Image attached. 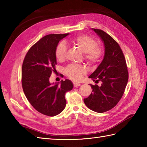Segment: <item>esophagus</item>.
<instances>
[{"label": "esophagus", "instance_id": "34e87169", "mask_svg": "<svg viewBox=\"0 0 147 147\" xmlns=\"http://www.w3.org/2000/svg\"><path fill=\"white\" fill-rule=\"evenodd\" d=\"M81 85L80 83H74V84H73V86H74V87H78V86H80Z\"/></svg>", "mask_w": 147, "mask_h": 147}]
</instances>
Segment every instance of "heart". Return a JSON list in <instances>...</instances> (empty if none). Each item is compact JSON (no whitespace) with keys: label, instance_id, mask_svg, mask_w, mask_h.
Returning <instances> with one entry per match:
<instances>
[{"label":"heart","instance_id":"obj_1","mask_svg":"<svg viewBox=\"0 0 147 147\" xmlns=\"http://www.w3.org/2000/svg\"><path fill=\"white\" fill-rule=\"evenodd\" d=\"M71 43L84 52L85 60L89 64L97 63L102 58L104 49L98 45L92 37L86 35H78L71 39ZM67 46L63 42H59L55 48V55L59 61H63L66 57ZM65 73L71 80L78 82L86 74V68L82 65L71 64L65 67Z\"/></svg>","mask_w":147,"mask_h":147}]
</instances>
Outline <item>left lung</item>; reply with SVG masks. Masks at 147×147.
<instances>
[{
    "label": "left lung",
    "mask_w": 147,
    "mask_h": 147,
    "mask_svg": "<svg viewBox=\"0 0 147 147\" xmlns=\"http://www.w3.org/2000/svg\"><path fill=\"white\" fill-rule=\"evenodd\" d=\"M102 38L105 45V55L97 69L89 76L100 86L90 84L92 93L84 99L85 105L91 110L103 113L110 111L119 102L127 83L129 73L126 59L115 40L106 32L93 28Z\"/></svg>",
    "instance_id": "8db88e82"
}]
</instances>
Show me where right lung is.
Returning <instances> with one entry per match:
<instances>
[{
    "instance_id": "add662e5",
    "label": "right lung",
    "mask_w": 147,
    "mask_h": 147,
    "mask_svg": "<svg viewBox=\"0 0 147 147\" xmlns=\"http://www.w3.org/2000/svg\"><path fill=\"white\" fill-rule=\"evenodd\" d=\"M69 35L49 34L35 43L28 51L21 70V83L28 100L36 110L43 115L55 116L64 110L65 95L73 89L69 80L61 81V85L49 82L57 64L55 48L61 39Z\"/></svg>"
}]
</instances>
